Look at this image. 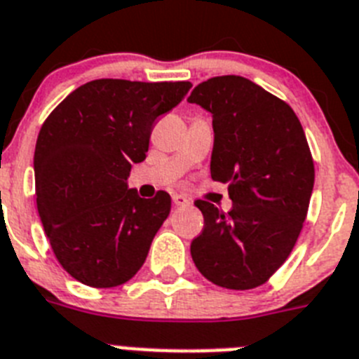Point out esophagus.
<instances>
[{"label": "esophagus", "mask_w": 359, "mask_h": 359, "mask_svg": "<svg viewBox=\"0 0 359 359\" xmlns=\"http://www.w3.org/2000/svg\"><path fill=\"white\" fill-rule=\"evenodd\" d=\"M175 206H188L189 198H186L184 195H173Z\"/></svg>", "instance_id": "1"}]
</instances>
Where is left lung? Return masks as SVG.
I'll use <instances>...</instances> for the list:
<instances>
[{"label":"left lung","mask_w":359,"mask_h":359,"mask_svg":"<svg viewBox=\"0 0 359 359\" xmlns=\"http://www.w3.org/2000/svg\"><path fill=\"white\" fill-rule=\"evenodd\" d=\"M188 102L213 116L212 179L228 184V213L197 201L204 228L191 257L208 281L230 290L261 287L281 268L303 230L314 161L287 102L248 78L198 83Z\"/></svg>","instance_id":"left-lung-1"}]
</instances>
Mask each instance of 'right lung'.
Instances as JSON below:
<instances>
[{"mask_svg":"<svg viewBox=\"0 0 359 359\" xmlns=\"http://www.w3.org/2000/svg\"><path fill=\"white\" fill-rule=\"evenodd\" d=\"M189 82L102 78L71 93L36 140V204L63 270L93 288L129 281L171 210V197H138L126 180L146 158L153 126Z\"/></svg>","mask_w":359,"mask_h":359,"instance_id":"add662e5","label":"right lung"}]
</instances>
